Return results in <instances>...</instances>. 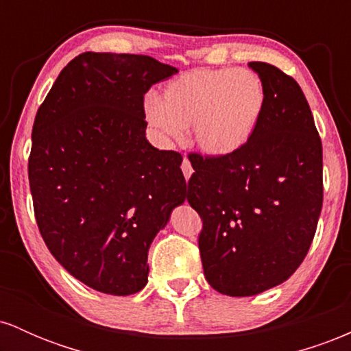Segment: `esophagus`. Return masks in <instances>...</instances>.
Returning a JSON list of instances; mask_svg holds the SVG:
<instances>
[{
  "instance_id": "34e87169",
  "label": "esophagus",
  "mask_w": 351,
  "mask_h": 351,
  "mask_svg": "<svg viewBox=\"0 0 351 351\" xmlns=\"http://www.w3.org/2000/svg\"><path fill=\"white\" fill-rule=\"evenodd\" d=\"M181 170H183V175H184V180H189V176H191L193 173V167L191 163H189L188 158H183V163H181Z\"/></svg>"
}]
</instances>
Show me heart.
I'll list each match as a JSON object with an SVG mask.
<instances>
[{
    "instance_id": "obj_1",
    "label": "heart",
    "mask_w": 351,
    "mask_h": 351,
    "mask_svg": "<svg viewBox=\"0 0 351 351\" xmlns=\"http://www.w3.org/2000/svg\"><path fill=\"white\" fill-rule=\"evenodd\" d=\"M264 82L237 67H196L171 79L162 102L148 99L147 122L167 140L191 127V142L213 158L234 155L251 142L264 115Z\"/></svg>"
}]
</instances>
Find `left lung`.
Wrapping results in <instances>:
<instances>
[{
  "label": "left lung",
  "mask_w": 351,
  "mask_h": 351,
  "mask_svg": "<svg viewBox=\"0 0 351 351\" xmlns=\"http://www.w3.org/2000/svg\"><path fill=\"white\" fill-rule=\"evenodd\" d=\"M264 115L241 152L189 153L188 203L203 221L198 244L213 289L249 297L287 280L307 256L322 203V140L299 84L267 62Z\"/></svg>",
  "instance_id": "1"
}]
</instances>
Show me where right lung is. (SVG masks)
<instances>
[{
  "mask_svg": "<svg viewBox=\"0 0 351 351\" xmlns=\"http://www.w3.org/2000/svg\"><path fill=\"white\" fill-rule=\"evenodd\" d=\"M176 72L150 56L84 52L36 114V223L58 263L99 292L142 291L153 237L186 198L183 156L145 138V94Z\"/></svg>",
  "mask_w": 351,
  "mask_h": 351,
  "instance_id": "1",
  "label": "right lung"
}]
</instances>
